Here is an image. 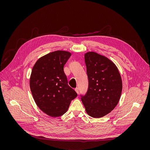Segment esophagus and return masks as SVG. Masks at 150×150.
<instances>
[{
    "mask_svg": "<svg viewBox=\"0 0 150 150\" xmlns=\"http://www.w3.org/2000/svg\"><path fill=\"white\" fill-rule=\"evenodd\" d=\"M75 91H76V93H78V94H79V92L78 88H76L75 89Z\"/></svg>",
    "mask_w": 150,
    "mask_h": 150,
    "instance_id": "1",
    "label": "esophagus"
}]
</instances>
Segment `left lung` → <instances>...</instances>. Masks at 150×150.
Returning <instances> with one entry per match:
<instances>
[{
	"mask_svg": "<svg viewBox=\"0 0 150 150\" xmlns=\"http://www.w3.org/2000/svg\"><path fill=\"white\" fill-rule=\"evenodd\" d=\"M88 91L81 100L87 114L94 118L110 113L121 96L122 80L116 65L108 58L89 52L85 54Z\"/></svg>",
	"mask_w": 150,
	"mask_h": 150,
	"instance_id": "left-lung-1",
	"label": "left lung"
}]
</instances>
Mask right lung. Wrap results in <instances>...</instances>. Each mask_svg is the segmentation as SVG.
<instances>
[{
	"instance_id": "right-lung-1",
	"label": "right lung",
	"mask_w": 150,
	"mask_h": 150,
	"mask_svg": "<svg viewBox=\"0 0 150 150\" xmlns=\"http://www.w3.org/2000/svg\"><path fill=\"white\" fill-rule=\"evenodd\" d=\"M71 53L57 50L40 58L30 79L32 95L38 107L52 117L62 116L78 94L68 85L64 67Z\"/></svg>"
}]
</instances>
